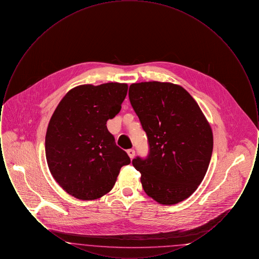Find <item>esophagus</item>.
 <instances>
[{"label": "esophagus", "mask_w": 259, "mask_h": 259, "mask_svg": "<svg viewBox=\"0 0 259 259\" xmlns=\"http://www.w3.org/2000/svg\"><path fill=\"white\" fill-rule=\"evenodd\" d=\"M127 153H128V155H129V157H130V158H131V159H133V158H134V157H135V150H134V149H132V148H131V149H128V150H127Z\"/></svg>", "instance_id": "obj_1"}]
</instances>
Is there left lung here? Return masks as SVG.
I'll return each instance as SVG.
<instances>
[{"instance_id": "left-lung-1", "label": "left lung", "mask_w": 259, "mask_h": 259, "mask_svg": "<svg viewBox=\"0 0 259 259\" xmlns=\"http://www.w3.org/2000/svg\"><path fill=\"white\" fill-rule=\"evenodd\" d=\"M129 100L148 136V156L132 160L145 192L163 205L182 202L208 170L213 146L209 122L191 95L170 82L133 83Z\"/></svg>"}]
</instances>
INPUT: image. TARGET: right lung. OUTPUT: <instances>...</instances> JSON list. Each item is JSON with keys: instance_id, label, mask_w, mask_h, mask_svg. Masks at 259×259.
Returning a JSON list of instances; mask_svg holds the SVG:
<instances>
[{"instance_id": "right-lung-1", "label": "right lung", "mask_w": 259, "mask_h": 259, "mask_svg": "<svg viewBox=\"0 0 259 259\" xmlns=\"http://www.w3.org/2000/svg\"><path fill=\"white\" fill-rule=\"evenodd\" d=\"M125 83L79 85L70 90L50 118L46 156L50 172L64 190L80 200L111 191L121 167L130 164L107 121L121 110Z\"/></svg>"}]
</instances>
